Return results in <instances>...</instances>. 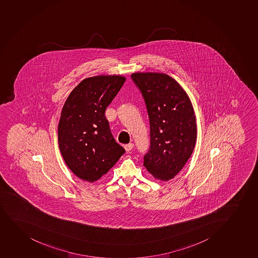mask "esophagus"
<instances>
[{"mask_svg": "<svg viewBox=\"0 0 258 258\" xmlns=\"http://www.w3.org/2000/svg\"><path fill=\"white\" fill-rule=\"evenodd\" d=\"M124 148H125V151H126V152H129V151H131V150H132V149L134 148V144H133V143L125 144V146H124Z\"/></svg>", "mask_w": 258, "mask_h": 258, "instance_id": "obj_1", "label": "esophagus"}]
</instances>
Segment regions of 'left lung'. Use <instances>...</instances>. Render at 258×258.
<instances>
[{
	"label": "left lung",
	"mask_w": 258,
	"mask_h": 258,
	"mask_svg": "<svg viewBox=\"0 0 258 258\" xmlns=\"http://www.w3.org/2000/svg\"><path fill=\"white\" fill-rule=\"evenodd\" d=\"M146 103L150 148L144 166L155 179L175 177L192 155L196 139V114L179 83L165 73L136 72L131 76Z\"/></svg>",
	"instance_id": "1"
}]
</instances>
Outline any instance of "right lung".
Listing matches in <instances>:
<instances>
[{
	"label": "right lung",
	"mask_w": 258,
	"mask_h": 258,
	"mask_svg": "<svg viewBox=\"0 0 258 258\" xmlns=\"http://www.w3.org/2000/svg\"><path fill=\"white\" fill-rule=\"evenodd\" d=\"M125 81L119 75L84 79L62 106L57 126L60 152L80 179L98 181L125 153L114 141L104 114Z\"/></svg>",
	"instance_id": "right-lung-1"
}]
</instances>
